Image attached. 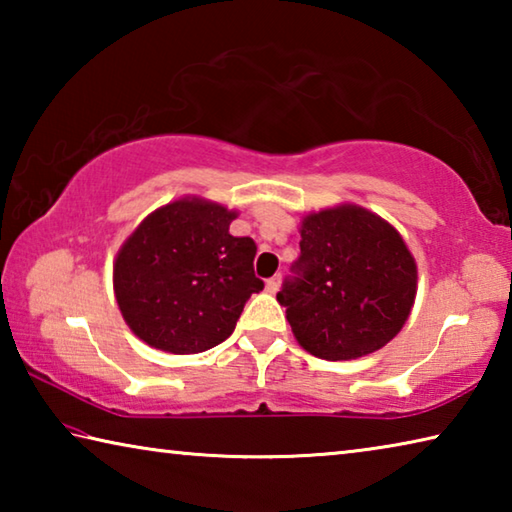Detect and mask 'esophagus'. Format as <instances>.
Listing matches in <instances>:
<instances>
[{"label": "esophagus", "mask_w": 512, "mask_h": 512, "mask_svg": "<svg viewBox=\"0 0 512 512\" xmlns=\"http://www.w3.org/2000/svg\"><path fill=\"white\" fill-rule=\"evenodd\" d=\"M277 289H280V275H273L271 280H266V291L275 293Z\"/></svg>", "instance_id": "esophagus-1"}]
</instances>
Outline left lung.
<instances>
[{
    "label": "left lung",
    "mask_w": 512,
    "mask_h": 512,
    "mask_svg": "<svg viewBox=\"0 0 512 512\" xmlns=\"http://www.w3.org/2000/svg\"><path fill=\"white\" fill-rule=\"evenodd\" d=\"M296 280L277 293L302 350L350 361L384 348L404 327L418 293V266L400 232L354 203L300 221Z\"/></svg>",
    "instance_id": "8db88e82"
}]
</instances>
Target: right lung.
Listing matches in <instances>:
<instances>
[{"instance_id":"1","label":"right lung","mask_w":512,"mask_h":512,"mask_svg":"<svg viewBox=\"0 0 512 512\" xmlns=\"http://www.w3.org/2000/svg\"><path fill=\"white\" fill-rule=\"evenodd\" d=\"M237 210L183 196L137 225L112 264V289L137 339L169 354H198L235 332L246 300L264 289L250 237H232Z\"/></svg>"}]
</instances>
